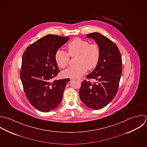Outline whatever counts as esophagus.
<instances>
[{
	"instance_id": "esophagus-1",
	"label": "esophagus",
	"mask_w": 147,
	"mask_h": 147,
	"mask_svg": "<svg viewBox=\"0 0 147 147\" xmlns=\"http://www.w3.org/2000/svg\"><path fill=\"white\" fill-rule=\"evenodd\" d=\"M78 80L80 81V82H82V81H83L84 79H83V78H78Z\"/></svg>"
}]
</instances>
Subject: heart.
<instances>
[{
    "instance_id": "obj_1",
    "label": "heart",
    "mask_w": 147,
    "mask_h": 147,
    "mask_svg": "<svg viewBox=\"0 0 147 147\" xmlns=\"http://www.w3.org/2000/svg\"><path fill=\"white\" fill-rule=\"evenodd\" d=\"M68 53L62 50H58L55 54V59L59 67H66L71 57L78 55L77 65L71 66L62 72L65 77L77 78L84 74L87 69L92 70L98 65L101 55L100 47L97 43H89L88 41L81 38H75L66 46Z\"/></svg>"
}]
</instances>
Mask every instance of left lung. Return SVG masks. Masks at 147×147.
<instances>
[{
	"label": "left lung",
	"mask_w": 147,
	"mask_h": 147,
	"mask_svg": "<svg viewBox=\"0 0 147 147\" xmlns=\"http://www.w3.org/2000/svg\"><path fill=\"white\" fill-rule=\"evenodd\" d=\"M98 45L101 55L94 70L86 76L93 79V83L84 80L81 82L79 95L81 101L88 107L98 110L109 104L117 94L122 74V58L116 45L99 32L86 35Z\"/></svg>",
	"instance_id": "obj_1"
}]
</instances>
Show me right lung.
<instances>
[{
	"instance_id": "obj_1",
	"label": "right lung",
	"mask_w": 147,
	"mask_h": 147,
	"mask_svg": "<svg viewBox=\"0 0 147 147\" xmlns=\"http://www.w3.org/2000/svg\"><path fill=\"white\" fill-rule=\"evenodd\" d=\"M69 39V36L49 34L28 46L23 54L20 80L28 100L39 111L54 110L62 101L70 80L52 81L59 71L55 54Z\"/></svg>"
}]
</instances>
